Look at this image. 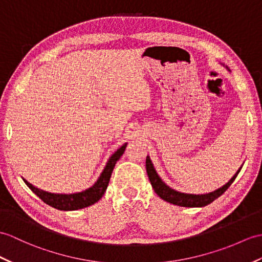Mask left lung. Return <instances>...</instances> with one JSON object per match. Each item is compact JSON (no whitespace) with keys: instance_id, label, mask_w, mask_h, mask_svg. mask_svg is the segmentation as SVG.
I'll use <instances>...</instances> for the list:
<instances>
[{"instance_id":"left-lung-1","label":"left lung","mask_w":262,"mask_h":262,"mask_svg":"<svg viewBox=\"0 0 262 262\" xmlns=\"http://www.w3.org/2000/svg\"><path fill=\"white\" fill-rule=\"evenodd\" d=\"M242 166L236 171V173L233 175V178L228 183L224 184L222 187L217 188V190L210 192L208 194H186L181 193L173 190L169 186H167L164 182L161 180V178L157 175L155 168L151 164V161L149 156L146 157V171H147L148 179L150 181V184L153 186L155 193L164 201H166L168 203H172L179 206H186V208H201V206H205L210 203L213 202L215 199L221 196L222 194L226 192L229 186L233 183L236 176H238L239 172L241 171Z\"/></svg>"}]
</instances>
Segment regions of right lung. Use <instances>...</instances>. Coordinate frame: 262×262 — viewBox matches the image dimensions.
<instances>
[{"label":"right lung","mask_w":262,"mask_h":262,"mask_svg":"<svg viewBox=\"0 0 262 262\" xmlns=\"http://www.w3.org/2000/svg\"><path fill=\"white\" fill-rule=\"evenodd\" d=\"M127 146V143L121 146L120 148L117 149V151L111 156V159L107 162L106 167L103 168L102 173L100 174L99 179L97 180L96 183L87 188L86 191L74 193V194H54V193H49L46 191H42L40 188L33 186L30 184L28 181L23 179L24 183H26L30 190H31L36 196H39L45 203L48 205L52 206L54 209L61 210V211H74L87 208L89 205H93L96 202L102 198L103 194L106 192V188L108 186L109 180H111V176L113 173V169L116 165L117 161L120 159V156L124 154L125 148Z\"/></svg>","instance_id":"1"}]
</instances>
